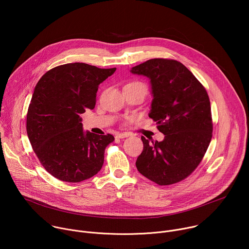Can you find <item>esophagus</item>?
<instances>
[{
  "mask_svg": "<svg viewBox=\"0 0 249 249\" xmlns=\"http://www.w3.org/2000/svg\"><path fill=\"white\" fill-rule=\"evenodd\" d=\"M129 136H130L129 133H117V134H116V138H118V139L127 138V137H129Z\"/></svg>",
  "mask_w": 249,
  "mask_h": 249,
  "instance_id": "esophagus-1",
  "label": "esophagus"
}]
</instances>
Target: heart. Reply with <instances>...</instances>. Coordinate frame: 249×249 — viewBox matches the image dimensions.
<instances>
[{"label": "heart", "instance_id": "heart-1", "mask_svg": "<svg viewBox=\"0 0 249 249\" xmlns=\"http://www.w3.org/2000/svg\"><path fill=\"white\" fill-rule=\"evenodd\" d=\"M131 84H135V83H131ZM132 118H128V121H131Z\"/></svg>", "mask_w": 249, "mask_h": 249}]
</instances>
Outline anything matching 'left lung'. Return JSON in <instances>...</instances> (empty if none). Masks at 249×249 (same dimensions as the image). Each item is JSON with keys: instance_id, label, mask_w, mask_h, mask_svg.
<instances>
[{"instance_id": "left-lung-1", "label": "left lung", "mask_w": 249, "mask_h": 249, "mask_svg": "<svg viewBox=\"0 0 249 249\" xmlns=\"http://www.w3.org/2000/svg\"><path fill=\"white\" fill-rule=\"evenodd\" d=\"M131 73L151 80L149 117L164 135L161 142L147 140L136 161L137 169L159 185H170L189 176L210 145L213 122L209 95L203 85L180 62L151 59L132 68Z\"/></svg>"}]
</instances>
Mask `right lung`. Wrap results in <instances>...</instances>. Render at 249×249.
Instances as JSON below:
<instances>
[{
  "label": "right lung",
  "mask_w": 249,
  "mask_h": 249,
  "mask_svg": "<svg viewBox=\"0 0 249 249\" xmlns=\"http://www.w3.org/2000/svg\"><path fill=\"white\" fill-rule=\"evenodd\" d=\"M115 71L69 63L49 70L35 86L26 132L40 163L57 179L81 182L101 169L114 137L85 133L80 115L94 108L99 84Z\"/></svg>",
  "instance_id": "right-lung-1"
}]
</instances>
